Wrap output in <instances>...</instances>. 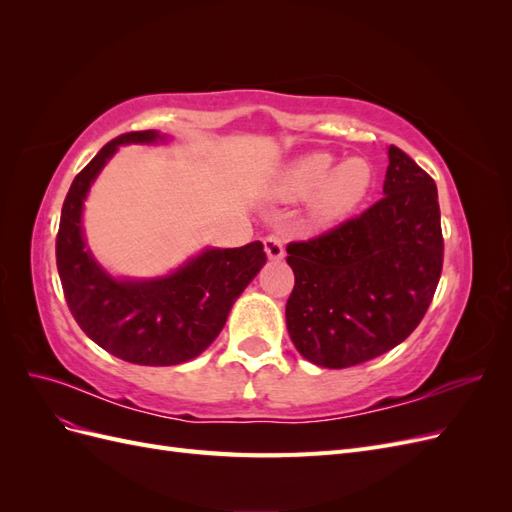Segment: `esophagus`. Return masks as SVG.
<instances>
[{"mask_svg":"<svg viewBox=\"0 0 512 512\" xmlns=\"http://www.w3.org/2000/svg\"><path fill=\"white\" fill-rule=\"evenodd\" d=\"M265 252L271 260H282L284 258V241L280 235H267L265 237Z\"/></svg>","mask_w":512,"mask_h":512,"instance_id":"obj_1","label":"esophagus"}]
</instances>
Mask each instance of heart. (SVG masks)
Here are the masks:
<instances>
[{
    "label": "heart",
    "mask_w": 512,
    "mask_h": 512,
    "mask_svg": "<svg viewBox=\"0 0 512 512\" xmlns=\"http://www.w3.org/2000/svg\"><path fill=\"white\" fill-rule=\"evenodd\" d=\"M374 181L365 158L352 156L335 166V156L314 151L286 166L280 179V196L288 200L314 194V213L322 220H339L359 207Z\"/></svg>",
    "instance_id": "b5f03b06"
}]
</instances>
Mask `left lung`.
Segmentation results:
<instances>
[{
	"mask_svg": "<svg viewBox=\"0 0 512 512\" xmlns=\"http://www.w3.org/2000/svg\"><path fill=\"white\" fill-rule=\"evenodd\" d=\"M382 192L356 218L286 247L294 271L286 327L314 365L344 369L389 352L418 327L438 288L436 181L391 145Z\"/></svg>",
	"mask_w": 512,
	"mask_h": 512,
	"instance_id": "8db88e82",
	"label": "left lung"
}]
</instances>
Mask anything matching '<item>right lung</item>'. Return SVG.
<instances>
[{
	"mask_svg": "<svg viewBox=\"0 0 512 512\" xmlns=\"http://www.w3.org/2000/svg\"><path fill=\"white\" fill-rule=\"evenodd\" d=\"M156 130L128 132L106 143L74 177L61 207L57 271L74 320L89 339L136 365L192 361L224 329L230 307L267 262L260 241L205 250L158 280H115L87 250L83 200L119 145L162 141Z\"/></svg>",
	"mask_w": 512,
	"mask_h": 512,
	"instance_id": "add662e5",
	"label": "right lung"
}]
</instances>
